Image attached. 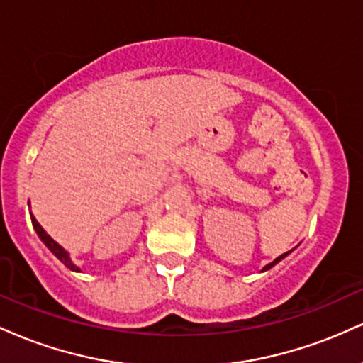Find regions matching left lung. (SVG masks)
<instances>
[{"instance_id": "1", "label": "left lung", "mask_w": 363, "mask_h": 363, "mask_svg": "<svg viewBox=\"0 0 363 363\" xmlns=\"http://www.w3.org/2000/svg\"><path fill=\"white\" fill-rule=\"evenodd\" d=\"M286 254H289V252H285V254H281V256L280 257H277V259H274L273 262H269V264H266L264 266V268H262V272H266V269H269V268H273V266L274 264H277V262H280L281 259H283V257H285L286 256Z\"/></svg>"}]
</instances>
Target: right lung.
<instances>
[{
	"label": "right lung",
	"mask_w": 363,
	"mask_h": 363,
	"mask_svg": "<svg viewBox=\"0 0 363 363\" xmlns=\"http://www.w3.org/2000/svg\"><path fill=\"white\" fill-rule=\"evenodd\" d=\"M30 216H32V225H34V228H35L37 235H39V237H40V240H43V242H44L45 245H48V249H49V251H51V252L54 254V256H56L57 259H60V261L62 262V264L66 266V268H69V269H72V272H80V268H78L77 264H73V261L69 259L68 252H66L65 249H62L60 244H57V242H54V240L51 239V237L48 235V232H45L43 227H40L39 222H37L34 215H30Z\"/></svg>",
	"instance_id": "1"
}]
</instances>
